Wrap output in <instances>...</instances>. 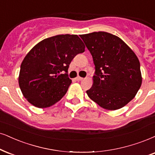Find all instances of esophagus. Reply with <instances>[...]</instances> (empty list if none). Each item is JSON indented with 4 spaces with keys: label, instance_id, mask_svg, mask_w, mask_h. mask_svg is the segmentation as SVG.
<instances>
[{
    "label": "esophagus",
    "instance_id": "1",
    "mask_svg": "<svg viewBox=\"0 0 155 155\" xmlns=\"http://www.w3.org/2000/svg\"><path fill=\"white\" fill-rule=\"evenodd\" d=\"M76 79L77 80V81H82V80L84 79V78H81V77H80V76H77V77L76 78Z\"/></svg>",
    "mask_w": 155,
    "mask_h": 155
}]
</instances>
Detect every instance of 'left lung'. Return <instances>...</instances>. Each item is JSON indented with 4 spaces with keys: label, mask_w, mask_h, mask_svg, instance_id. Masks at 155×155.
I'll list each match as a JSON object with an SVG mask.
<instances>
[{
    "label": "left lung",
    "mask_w": 155,
    "mask_h": 155,
    "mask_svg": "<svg viewBox=\"0 0 155 155\" xmlns=\"http://www.w3.org/2000/svg\"><path fill=\"white\" fill-rule=\"evenodd\" d=\"M80 37L95 66L93 86L87 91V95L108 110L124 107L134 99L142 84L136 54L120 38L109 33L99 31Z\"/></svg>",
    "instance_id": "obj_1"
}]
</instances>
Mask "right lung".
<instances>
[{
	"label": "right lung",
	"mask_w": 155,
	"mask_h": 155,
	"mask_svg": "<svg viewBox=\"0 0 155 155\" xmlns=\"http://www.w3.org/2000/svg\"><path fill=\"white\" fill-rule=\"evenodd\" d=\"M84 51L81 38L70 34L45 38L33 47L21 63L18 77L19 87L28 102L46 108L61 100L71 83L68 77L70 63Z\"/></svg>",
	"instance_id": "add662e5"
}]
</instances>
